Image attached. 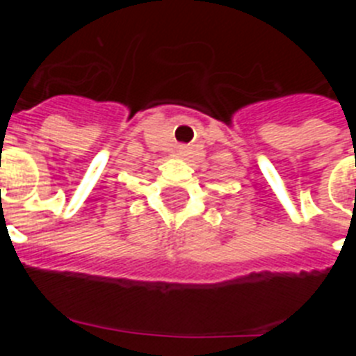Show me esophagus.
I'll return each mask as SVG.
<instances>
[{
	"mask_svg": "<svg viewBox=\"0 0 356 356\" xmlns=\"http://www.w3.org/2000/svg\"><path fill=\"white\" fill-rule=\"evenodd\" d=\"M181 149H185V147H181Z\"/></svg>",
	"mask_w": 356,
	"mask_h": 356,
	"instance_id": "34e87169",
	"label": "esophagus"
}]
</instances>
